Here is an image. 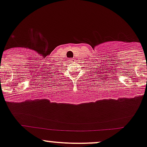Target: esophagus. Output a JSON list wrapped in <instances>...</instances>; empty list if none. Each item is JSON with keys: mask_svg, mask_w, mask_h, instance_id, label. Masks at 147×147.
<instances>
[{"mask_svg": "<svg viewBox=\"0 0 147 147\" xmlns=\"http://www.w3.org/2000/svg\"><path fill=\"white\" fill-rule=\"evenodd\" d=\"M69 61H71V62H72V61H73V59H69Z\"/></svg>", "mask_w": 147, "mask_h": 147, "instance_id": "1", "label": "esophagus"}]
</instances>
